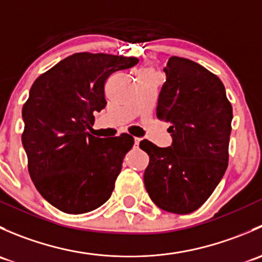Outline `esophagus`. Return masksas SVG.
<instances>
[{"mask_svg":"<svg viewBox=\"0 0 262 262\" xmlns=\"http://www.w3.org/2000/svg\"><path fill=\"white\" fill-rule=\"evenodd\" d=\"M141 141H142V138H134V144H136V146H139Z\"/></svg>","mask_w":262,"mask_h":262,"instance_id":"1","label":"esophagus"}]
</instances>
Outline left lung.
<instances>
[{
    "instance_id": "8db88e82",
    "label": "left lung",
    "mask_w": 262,
    "mask_h": 262,
    "mask_svg": "<svg viewBox=\"0 0 262 262\" xmlns=\"http://www.w3.org/2000/svg\"><path fill=\"white\" fill-rule=\"evenodd\" d=\"M163 71L157 118L170 124L172 144L139 143L149 156L144 185L158 208L189 214L207 202L227 170L232 105L222 81L203 66L171 57Z\"/></svg>"
}]
</instances>
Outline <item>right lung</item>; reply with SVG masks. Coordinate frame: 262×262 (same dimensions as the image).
<instances>
[{"label":"right lung","instance_id":"1","mask_svg":"<svg viewBox=\"0 0 262 262\" xmlns=\"http://www.w3.org/2000/svg\"><path fill=\"white\" fill-rule=\"evenodd\" d=\"M138 58L76 53L39 76L24 104L21 139L28 168L41 196L68 214L101 207L114 190L134 138L89 133L94 113L106 106L105 82Z\"/></svg>","mask_w":262,"mask_h":262}]
</instances>
